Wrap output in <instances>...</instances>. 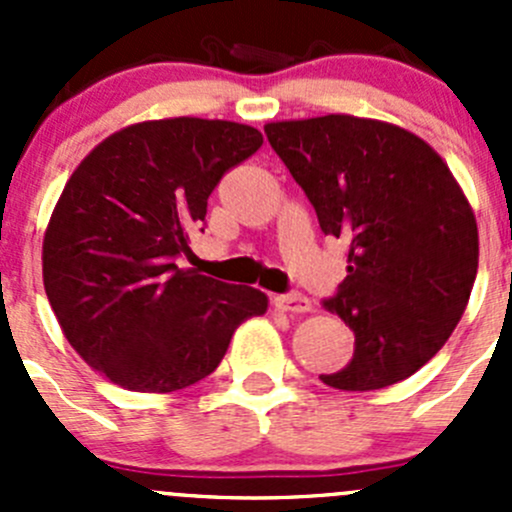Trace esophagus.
<instances>
[{"mask_svg": "<svg viewBox=\"0 0 512 512\" xmlns=\"http://www.w3.org/2000/svg\"><path fill=\"white\" fill-rule=\"evenodd\" d=\"M275 307L282 309V312H309V309H312V302H309L304 294L287 292V294H277Z\"/></svg>", "mask_w": 512, "mask_h": 512, "instance_id": "obj_1", "label": "esophagus"}]
</instances>
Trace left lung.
I'll return each mask as SVG.
<instances>
[{"mask_svg":"<svg viewBox=\"0 0 512 512\" xmlns=\"http://www.w3.org/2000/svg\"><path fill=\"white\" fill-rule=\"evenodd\" d=\"M265 133L324 235L347 242V277L322 307L354 332V356L319 379L344 391L409 379L451 337L476 282L466 195L428 143L391 123L332 113Z\"/></svg>","mask_w":512,"mask_h":512,"instance_id":"1","label":"left lung"}]
</instances>
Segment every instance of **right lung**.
<instances>
[{
	"instance_id": "add662e5",
	"label": "right lung",
	"mask_w": 512,
	"mask_h": 512,
	"mask_svg": "<svg viewBox=\"0 0 512 512\" xmlns=\"http://www.w3.org/2000/svg\"><path fill=\"white\" fill-rule=\"evenodd\" d=\"M260 146L242 123L168 118L113 133L74 170L44 235V289L71 347L108 381L185 389L265 314L260 289L180 262L215 185Z\"/></svg>"
}]
</instances>
